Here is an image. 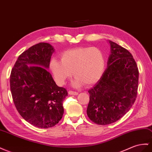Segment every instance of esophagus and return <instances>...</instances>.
Returning a JSON list of instances; mask_svg holds the SVG:
<instances>
[{
  "mask_svg": "<svg viewBox=\"0 0 152 152\" xmlns=\"http://www.w3.org/2000/svg\"><path fill=\"white\" fill-rule=\"evenodd\" d=\"M68 94L69 95H77L78 93L76 91H69Z\"/></svg>",
  "mask_w": 152,
  "mask_h": 152,
  "instance_id": "esophagus-1",
  "label": "esophagus"
}]
</instances>
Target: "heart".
Listing matches in <instances>:
<instances>
[{
	"mask_svg": "<svg viewBox=\"0 0 152 152\" xmlns=\"http://www.w3.org/2000/svg\"><path fill=\"white\" fill-rule=\"evenodd\" d=\"M61 61L52 58L49 64L57 84L63 85L73 73L74 85L95 83L103 75L105 60L103 53L96 47H79L61 53Z\"/></svg>",
	"mask_w": 152,
	"mask_h": 152,
	"instance_id": "obj_1",
	"label": "heart"
}]
</instances>
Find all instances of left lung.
I'll return each mask as SVG.
<instances>
[{
	"label": "left lung",
	"instance_id": "8db88e82",
	"mask_svg": "<svg viewBox=\"0 0 152 152\" xmlns=\"http://www.w3.org/2000/svg\"><path fill=\"white\" fill-rule=\"evenodd\" d=\"M107 68L90 89L87 114L93 122L105 125L120 120L136 101L139 70L132 55L126 48L109 41Z\"/></svg>",
	"mask_w": 152,
	"mask_h": 152
}]
</instances>
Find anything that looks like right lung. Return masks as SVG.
Here are the masks:
<instances>
[{"mask_svg": "<svg viewBox=\"0 0 152 152\" xmlns=\"http://www.w3.org/2000/svg\"><path fill=\"white\" fill-rule=\"evenodd\" d=\"M54 48L39 43L20 54L10 75L14 104L21 116L38 128L55 126L62 118L67 90L57 86L49 68Z\"/></svg>", "mask_w": 152, "mask_h": 152, "instance_id": "obj_1", "label": "right lung"}]
</instances>
